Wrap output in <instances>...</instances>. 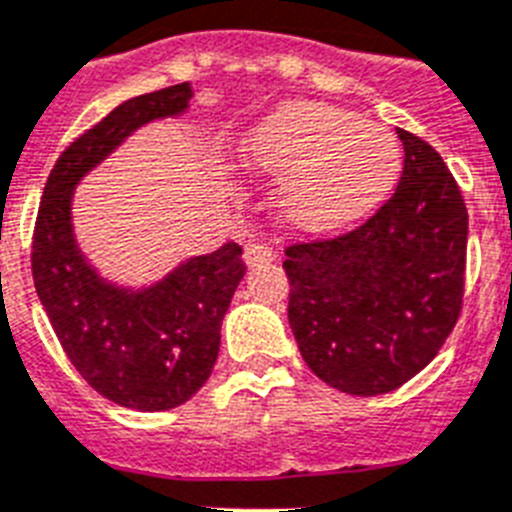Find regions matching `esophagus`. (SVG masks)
I'll return each instance as SVG.
<instances>
[{
	"label": "esophagus",
	"mask_w": 512,
	"mask_h": 512,
	"mask_svg": "<svg viewBox=\"0 0 512 512\" xmlns=\"http://www.w3.org/2000/svg\"><path fill=\"white\" fill-rule=\"evenodd\" d=\"M243 259H246L248 266L269 264L274 259V251L266 243H248L246 251H243Z\"/></svg>",
	"instance_id": "1"
}]
</instances>
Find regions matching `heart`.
I'll use <instances>...</instances> for the list:
<instances>
[{"instance_id": "b5f03b06", "label": "heart", "mask_w": 512, "mask_h": 512, "mask_svg": "<svg viewBox=\"0 0 512 512\" xmlns=\"http://www.w3.org/2000/svg\"><path fill=\"white\" fill-rule=\"evenodd\" d=\"M243 156L272 175L295 172L282 206L303 230H337L377 209L400 175L398 141L348 109L295 101L248 135Z\"/></svg>"}]
</instances>
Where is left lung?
Returning <instances> with one entry per match:
<instances>
[{
  "label": "left lung",
  "mask_w": 512,
  "mask_h": 512,
  "mask_svg": "<svg viewBox=\"0 0 512 512\" xmlns=\"http://www.w3.org/2000/svg\"><path fill=\"white\" fill-rule=\"evenodd\" d=\"M398 188L356 230L285 248L303 361L348 395L398 390L450 337L466 285L468 211L442 156L408 130Z\"/></svg>",
  "instance_id": "1"
}]
</instances>
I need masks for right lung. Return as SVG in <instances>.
Segmentation results:
<instances>
[{
	"instance_id": "1",
	"label": "right lung",
	"mask_w": 512,
	"mask_h": 512,
	"mask_svg": "<svg viewBox=\"0 0 512 512\" xmlns=\"http://www.w3.org/2000/svg\"><path fill=\"white\" fill-rule=\"evenodd\" d=\"M188 83L135 96L75 138L44 185L33 227L38 301L78 374L112 403L170 411L196 395L219 353V329L246 264L238 243L180 264L146 290L104 282L75 246L73 188L135 128L185 112Z\"/></svg>"
}]
</instances>
